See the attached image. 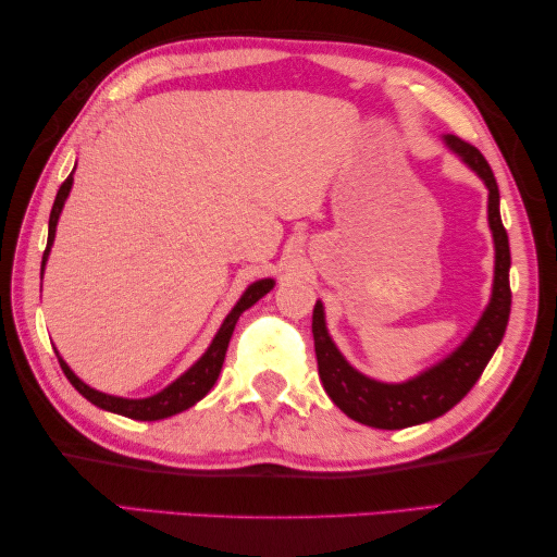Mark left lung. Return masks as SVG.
Here are the masks:
<instances>
[{"label":"left lung","mask_w":557,"mask_h":557,"mask_svg":"<svg viewBox=\"0 0 557 557\" xmlns=\"http://www.w3.org/2000/svg\"><path fill=\"white\" fill-rule=\"evenodd\" d=\"M446 145L459 152L463 162L486 182L488 187V224L496 242V276H494V296L486 313L481 315L479 325L467 338L461 348L449 355L436 368L426 370L403 385H385L360 375L345 362L343 355L335 348L331 335L325 331L323 306L313 308V341L318 358V375L323 380L327 397L338 405L345 414L355 422L375 426V430H405V426L430 422V419L449 412L459 405L469 389L476 385L481 372L486 370L488 360L494 358L498 343L504 341L508 315H510V249L508 234L500 222L498 212V185L488 162L471 143L446 135Z\"/></svg>","instance_id":"obj_1"}]
</instances>
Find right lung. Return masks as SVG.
Instances as JSON below:
<instances>
[{
  "instance_id": "add662e5",
  "label": "right lung",
  "mask_w": 557,
  "mask_h": 557,
  "mask_svg": "<svg viewBox=\"0 0 557 557\" xmlns=\"http://www.w3.org/2000/svg\"><path fill=\"white\" fill-rule=\"evenodd\" d=\"M71 182H73L71 175L63 180V185L59 187V195H57V199H53L51 216H49V242H47V251H44V259H41V273H44V263H47L49 249L53 244V234H57L59 214L63 209V202H66V197H69ZM271 288H273L271 278L257 281V284H251L249 288H246L244 296L239 298V304H236L234 311L226 315V321L222 323V327H219L216 338L212 341V345H209V350L202 355V358H199L180 380L172 382L170 387H165L162 392H158V395H152L148 399H123V397L103 395V392H98V389H90L76 375H73L69 364L59 358L63 375L69 377L71 385L76 387L81 395L88 399V403H94L100 409H108V412H115V414H123L131 419H140V422H154V419H165V417L177 414V412H182V409H187L195 403H199V399H202L207 392L214 387L219 372H222L224 355H226V348H230L236 321H239V315L246 311V308H251L259 298L267 296Z\"/></svg>"
}]
</instances>
